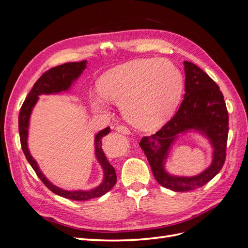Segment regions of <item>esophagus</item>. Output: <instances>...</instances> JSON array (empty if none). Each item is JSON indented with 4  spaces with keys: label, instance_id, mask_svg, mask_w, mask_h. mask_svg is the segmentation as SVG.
Listing matches in <instances>:
<instances>
[{
    "label": "esophagus",
    "instance_id": "1",
    "mask_svg": "<svg viewBox=\"0 0 248 248\" xmlns=\"http://www.w3.org/2000/svg\"><path fill=\"white\" fill-rule=\"evenodd\" d=\"M116 130L118 131V132H120V133H123V134H127V136H128V134H130V130L127 128L126 126H124V125H118L117 127H116Z\"/></svg>",
    "mask_w": 248,
    "mask_h": 248
}]
</instances>
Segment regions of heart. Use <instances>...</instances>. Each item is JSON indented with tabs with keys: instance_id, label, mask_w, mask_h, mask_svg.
I'll return each mask as SVG.
<instances>
[{
	"instance_id": "heart-1",
	"label": "heart",
	"mask_w": 248,
	"mask_h": 248,
	"mask_svg": "<svg viewBox=\"0 0 248 248\" xmlns=\"http://www.w3.org/2000/svg\"><path fill=\"white\" fill-rule=\"evenodd\" d=\"M99 94H90L95 111H107L108 101L120 104L125 119L140 129L167 122L177 108L183 76L168 60L137 59L115 67L98 79Z\"/></svg>"
}]
</instances>
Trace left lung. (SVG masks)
I'll use <instances>...</instances> for the list:
<instances>
[{
    "instance_id": "left-lung-1",
    "label": "left lung",
    "mask_w": 248,
    "mask_h": 248,
    "mask_svg": "<svg viewBox=\"0 0 248 248\" xmlns=\"http://www.w3.org/2000/svg\"><path fill=\"white\" fill-rule=\"evenodd\" d=\"M185 94L176 115L160 130L141 139L140 146L161 186L172 191L199 188L212 180L223 167L229 134V115L223 95L216 82L200 67L184 61ZM199 132L214 148L213 162L192 177L171 175L165 170L170 149L179 135Z\"/></svg>"
}]
</instances>
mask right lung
I'll use <instances>...</instances> for the list:
<instances>
[{
  "label": "right lung",
  "mask_w": 248,
  "mask_h": 248,
  "mask_svg": "<svg viewBox=\"0 0 248 248\" xmlns=\"http://www.w3.org/2000/svg\"><path fill=\"white\" fill-rule=\"evenodd\" d=\"M87 68V61L80 62H71L66 63L54 67L46 72H44L40 78L35 82L31 92L27 96L25 102L22 103V107L19 111L18 116V130L21 149L28 162L31 164V167L35 172L40 178L41 181L46 184L48 189L55 192L58 196L63 198L73 200V201H88L94 198H99L103 194L109 191L117 182V175L114 167L108 162V158L102 150V138L109 133L110 128L107 127L99 132L95 134L94 138V147H95V156L96 159L100 164L103 170V179L101 183L89 190H67L61 187H58L52 184L49 180L44 176L43 172L38 167V163L33 158V156L30 153L28 147V137H29V126H30V118L33 111L34 107L39 99L40 95H50V94H59L61 92L69 91L71 86L76 82L78 78L81 76L82 71Z\"/></svg>",
  "instance_id": "add662e5"
}]
</instances>
